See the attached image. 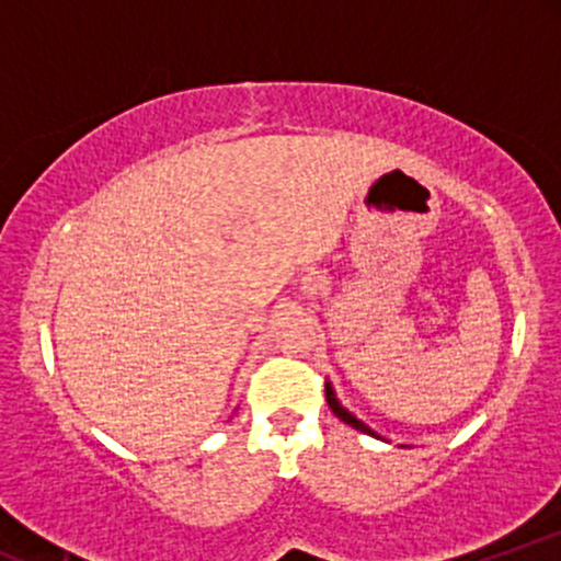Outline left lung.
Listing matches in <instances>:
<instances>
[{
	"label": "left lung",
	"mask_w": 561,
	"mask_h": 561,
	"mask_svg": "<svg viewBox=\"0 0 561 561\" xmlns=\"http://www.w3.org/2000/svg\"><path fill=\"white\" fill-rule=\"evenodd\" d=\"M324 392H327V403H330V409L334 411V416H337V420H343L345 424H351V427L362 430V433H366V435H375L369 427H366V424H364L362 420H356V416H353L351 411H345L343 405H340V401H337V398H334V392H332V388H330V382L324 385Z\"/></svg>",
	"instance_id": "8db88e82"
}]
</instances>
